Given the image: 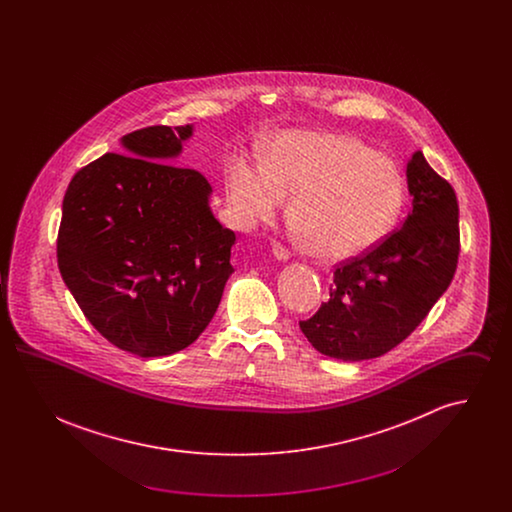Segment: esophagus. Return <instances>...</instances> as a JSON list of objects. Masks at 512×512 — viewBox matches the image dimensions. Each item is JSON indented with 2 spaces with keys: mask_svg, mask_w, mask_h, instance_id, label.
I'll list each match as a JSON object with an SVG mask.
<instances>
[{
  "mask_svg": "<svg viewBox=\"0 0 512 512\" xmlns=\"http://www.w3.org/2000/svg\"><path fill=\"white\" fill-rule=\"evenodd\" d=\"M272 253H274V257L278 259V261H288L290 259V249L288 247H284L282 244H274L272 245Z\"/></svg>",
  "mask_w": 512,
  "mask_h": 512,
  "instance_id": "34e87169",
  "label": "esophagus"
}]
</instances>
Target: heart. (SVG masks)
<instances>
[{
    "label": "heart",
    "mask_w": 512,
    "mask_h": 512,
    "mask_svg": "<svg viewBox=\"0 0 512 512\" xmlns=\"http://www.w3.org/2000/svg\"><path fill=\"white\" fill-rule=\"evenodd\" d=\"M293 195L290 224L313 257L336 261L380 244L405 205L399 169L376 149L349 136L286 132L263 167L238 163L228 197L245 222L272 219Z\"/></svg>",
    "instance_id": "b5f03b06"
}]
</instances>
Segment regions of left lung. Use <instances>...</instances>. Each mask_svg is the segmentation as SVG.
<instances>
[{"instance_id":"obj_1","label":"left lung","mask_w":512,"mask_h":512,"mask_svg":"<svg viewBox=\"0 0 512 512\" xmlns=\"http://www.w3.org/2000/svg\"><path fill=\"white\" fill-rule=\"evenodd\" d=\"M413 209L401 228L334 270L330 299L299 320L322 355L374 359L409 338L449 288L461 253L459 203L422 151L407 163Z\"/></svg>"}]
</instances>
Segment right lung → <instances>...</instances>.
Masks as SVG:
<instances>
[{"label":"right lung","mask_w":512,"mask_h":512,"mask_svg":"<svg viewBox=\"0 0 512 512\" xmlns=\"http://www.w3.org/2000/svg\"><path fill=\"white\" fill-rule=\"evenodd\" d=\"M192 126H147L76 172L63 197L57 265L84 317L140 357L194 343L219 309L236 234L209 209L211 184L172 165Z\"/></svg>","instance_id":"1"}]
</instances>
